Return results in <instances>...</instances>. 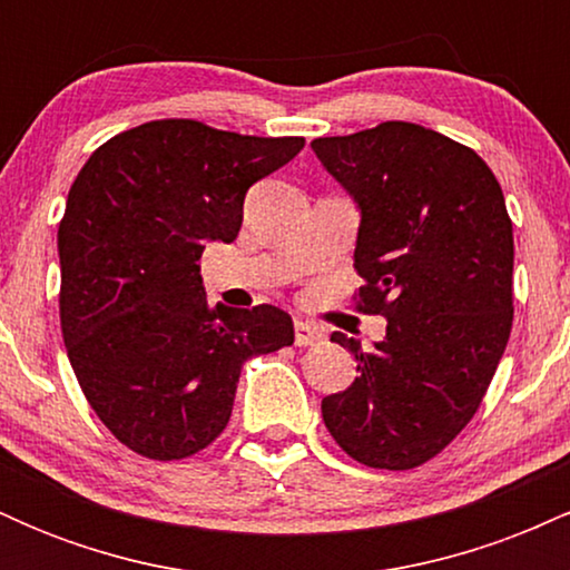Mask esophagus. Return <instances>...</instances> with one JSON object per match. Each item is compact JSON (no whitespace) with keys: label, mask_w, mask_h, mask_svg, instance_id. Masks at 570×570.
Wrapping results in <instances>:
<instances>
[{"label":"esophagus","mask_w":570,"mask_h":570,"mask_svg":"<svg viewBox=\"0 0 570 570\" xmlns=\"http://www.w3.org/2000/svg\"><path fill=\"white\" fill-rule=\"evenodd\" d=\"M324 340V332L318 330L316 324H307V322H297L294 324V343L297 345H316V343H322Z\"/></svg>","instance_id":"34e87169"}]
</instances>
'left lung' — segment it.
Wrapping results in <instances>:
<instances>
[{
	"label": "left lung",
	"mask_w": 570,
	"mask_h": 570,
	"mask_svg": "<svg viewBox=\"0 0 570 570\" xmlns=\"http://www.w3.org/2000/svg\"><path fill=\"white\" fill-rule=\"evenodd\" d=\"M358 208V311L372 348L335 332L356 381L322 399L335 442L372 469L426 463L472 421L512 332V219L488 163L415 122L311 141Z\"/></svg>",
	"instance_id": "1"
}]
</instances>
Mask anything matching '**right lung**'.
Listing matches in <instances>:
<instances>
[{"instance_id":"add662e5","label":"right lung","mask_w":570,"mask_h":570,"mask_svg":"<svg viewBox=\"0 0 570 570\" xmlns=\"http://www.w3.org/2000/svg\"><path fill=\"white\" fill-rule=\"evenodd\" d=\"M303 147L153 120L77 174L58 225L63 343L90 407L134 453L176 461L212 444L240 364L294 343L276 305L208 307L198 259L238 238L248 187Z\"/></svg>"}]
</instances>
